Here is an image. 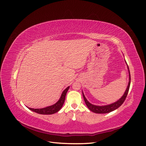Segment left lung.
Masks as SVG:
<instances>
[{
  "label": "left lung",
  "instance_id": "left-lung-1",
  "mask_svg": "<svg viewBox=\"0 0 146 146\" xmlns=\"http://www.w3.org/2000/svg\"><path fill=\"white\" fill-rule=\"evenodd\" d=\"M128 69H129V66H128ZM129 85H128V86L127 88V90L125 92L124 94L122 96V97L120 99L118 100L117 102H114L112 104H110L108 105H105V106H97V105H92L86 100L85 96H84V94L82 92L84 100H85V104L88 107V108H89L92 112H94L95 113H100L101 114V113H110L111 111H114V110H115L117 108H118L119 107H120V106H121L127 98L128 92H129V88H130L131 78H130V74L129 69Z\"/></svg>",
  "mask_w": 146,
  "mask_h": 146
}]
</instances>
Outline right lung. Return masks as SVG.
I'll return each mask as SVG.
<instances>
[{
    "instance_id": "1",
    "label": "right lung",
    "mask_w": 146,
    "mask_h": 146,
    "mask_svg": "<svg viewBox=\"0 0 146 146\" xmlns=\"http://www.w3.org/2000/svg\"><path fill=\"white\" fill-rule=\"evenodd\" d=\"M69 86H68L67 88H66V89L64 90L62 94H61L60 100L57 102L55 104L53 105L52 106H49V107H47L44 108H40V109H34V108H29L34 112H36L38 114H54L56 112H58L61 108V107H63L64 100H65L66 95L69 90Z\"/></svg>"
}]
</instances>
